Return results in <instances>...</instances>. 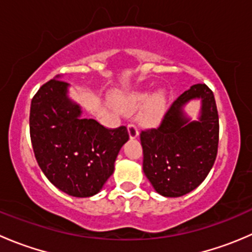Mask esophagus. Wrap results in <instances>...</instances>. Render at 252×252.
<instances>
[{"instance_id":"esophagus-1","label":"esophagus","mask_w":252,"mask_h":252,"mask_svg":"<svg viewBox=\"0 0 252 252\" xmlns=\"http://www.w3.org/2000/svg\"><path fill=\"white\" fill-rule=\"evenodd\" d=\"M128 133H129V138L130 139H136L139 135L138 128H136L135 124H128Z\"/></svg>"}]
</instances>
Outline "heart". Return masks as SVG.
Returning a JSON list of instances; mask_svg holds the SVG:
<instances>
[{
	"label": "heart",
	"mask_w": 252,
	"mask_h": 252,
	"mask_svg": "<svg viewBox=\"0 0 252 252\" xmlns=\"http://www.w3.org/2000/svg\"><path fill=\"white\" fill-rule=\"evenodd\" d=\"M145 103L147 105L140 113V122L147 126H157L163 118L167 107L166 95L163 93H157L151 97L147 93H138L117 100L118 107L123 111H134Z\"/></svg>",
	"instance_id": "b5f03b06"
}]
</instances>
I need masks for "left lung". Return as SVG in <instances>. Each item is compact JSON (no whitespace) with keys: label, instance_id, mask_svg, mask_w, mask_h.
<instances>
[{"label":"left lung","instance_id":"obj_1","mask_svg":"<svg viewBox=\"0 0 252 252\" xmlns=\"http://www.w3.org/2000/svg\"><path fill=\"white\" fill-rule=\"evenodd\" d=\"M202 100L199 121L191 122L182 107ZM220 121L212 90L195 84L166 112L158 128L142 130V169L158 194L179 197L196 189L210 173L217 157Z\"/></svg>","mask_w":252,"mask_h":252}]
</instances>
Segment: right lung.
Wrapping results in <instances>:
<instances>
[{"instance_id":"obj_1","label":"right lung","mask_w":252,"mask_h":252,"mask_svg":"<svg viewBox=\"0 0 252 252\" xmlns=\"http://www.w3.org/2000/svg\"><path fill=\"white\" fill-rule=\"evenodd\" d=\"M69 84L60 75L39 89L30 106V139L47 179L65 194H97L114 171L121 147L129 140L124 126L108 129L81 118L80 106L68 97Z\"/></svg>"}]
</instances>
